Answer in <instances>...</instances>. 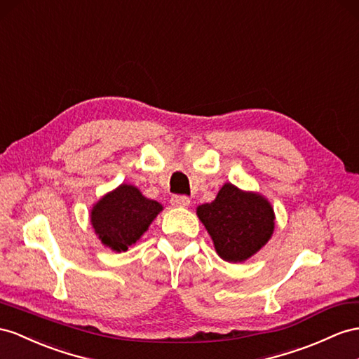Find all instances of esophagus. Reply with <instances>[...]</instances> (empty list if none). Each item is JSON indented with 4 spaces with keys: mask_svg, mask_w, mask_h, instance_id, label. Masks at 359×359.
Returning a JSON list of instances; mask_svg holds the SVG:
<instances>
[{
    "mask_svg": "<svg viewBox=\"0 0 359 359\" xmlns=\"http://www.w3.org/2000/svg\"><path fill=\"white\" fill-rule=\"evenodd\" d=\"M171 205L174 208H188L191 205V200L185 196H174L171 198Z\"/></svg>",
    "mask_w": 359,
    "mask_h": 359,
    "instance_id": "1",
    "label": "esophagus"
}]
</instances>
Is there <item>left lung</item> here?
<instances>
[{"label":"left lung","mask_w":359,"mask_h":359,"mask_svg":"<svg viewBox=\"0 0 359 359\" xmlns=\"http://www.w3.org/2000/svg\"><path fill=\"white\" fill-rule=\"evenodd\" d=\"M197 217L222 259L238 264L258 253L274 232V209L259 192L224 183L214 201L200 205Z\"/></svg>","instance_id":"obj_1"}]
</instances>
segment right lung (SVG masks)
<instances>
[{
  "label": "right lung",
  "instance_id": "obj_1",
  "mask_svg": "<svg viewBox=\"0 0 359 359\" xmlns=\"http://www.w3.org/2000/svg\"><path fill=\"white\" fill-rule=\"evenodd\" d=\"M162 209L159 201L147 198L135 185L121 183L92 206L90 224L101 244L121 253L149 231Z\"/></svg>",
  "mask_w": 359,
  "mask_h": 359
}]
</instances>
